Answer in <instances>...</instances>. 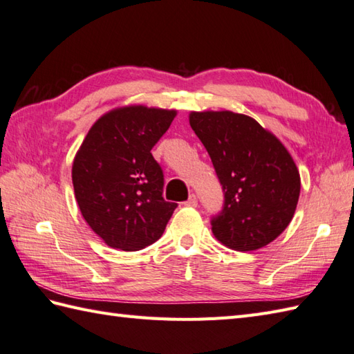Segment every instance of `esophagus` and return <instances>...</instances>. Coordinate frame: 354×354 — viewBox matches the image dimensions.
<instances>
[{"label":"esophagus","mask_w":354,"mask_h":354,"mask_svg":"<svg viewBox=\"0 0 354 354\" xmlns=\"http://www.w3.org/2000/svg\"><path fill=\"white\" fill-rule=\"evenodd\" d=\"M185 205H187V207H196V205H198V198H196V194H190L189 201H185Z\"/></svg>","instance_id":"obj_1"}]
</instances>
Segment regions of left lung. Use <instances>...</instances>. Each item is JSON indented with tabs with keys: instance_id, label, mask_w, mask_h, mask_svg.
<instances>
[{
	"instance_id": "obj_1",
	"label": "left lung",
	"mask_w": 354,
	"mask_h": 354,
	"mask_svg": "<svg viewBox=\"0 0 354 354\" xmlns=\"http://www.w3.org/2000/svg\"><path fill=\"white\" fill-rule=\"evenodd\" d=\"M190 126L212 158L225 202L212 219L230 250L255 251L288 228L301 179L288 149L254 118L231 111L190 112Z\"/></svg>"
}]
</instances>
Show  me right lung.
Masks as SVG:
<instances>
[{
	"instance_id": "right-lung-1",
	"label": "right lung",
	"mask_w": 354,
	"mask_h": 354,
	"mask_svg": "<svg viewBox=\"0 0 354 354\" xmlns=\"http://www.w3.org/2000/svg\"><path fill=\"white\" fill-rule=\"evenodd\" d=\"M175 117V109L115 108L91 126L74 156L80 213L108 246L138 251L162 236L176 204L162 198L164 175L150 150Z\"/></svg>"
}]
</instances>
